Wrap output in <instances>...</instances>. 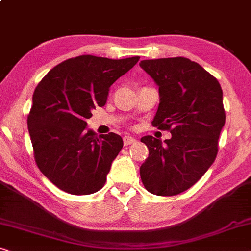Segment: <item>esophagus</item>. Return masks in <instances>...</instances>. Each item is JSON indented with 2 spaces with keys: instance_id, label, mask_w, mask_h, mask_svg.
Instances as JSON below:
<instances>
[{
  "instance_id": "esophagus-1",
  "label": "esophagus",
  "mask_w": 251,
  "mask_h": 251,
  "mask_svg": "<svg viewBox=\"0 0 251 251\" xmlns=\"http://www.w3.org/2000/svg\"><path fill=\"white\" fill-rule=\"evenodd\" d=\"M124 144L125 146H129V144H132V143H135L136 142V139L135 137H133V136H128V135H126V136H124Z\"/></svg>"
}]
</instances>
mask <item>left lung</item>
Segmentation results:
<instances>
[{
    "label": "left lung",
    "instance_id": "1",
    "mask_svg": "<svg viewBox=\"0 0 251 251\" xmlns=\"http://www.w3.org/2000/svg\"><path fill=\"white\" fill-rule=\"evenodd\" d=\"M140 67L159 87L152 125L172 133L165 141L141 139L149 149L141 179L152 195H178L196 184L216 158L225 124L223 91L199 63L182 56L142 60Z\"/></svg>",
    "mask_w": 251,
    "mask_h": 251
}]
</instances>
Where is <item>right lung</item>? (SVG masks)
I'll use <instances>...</instances> for the list:
<instances>
[{"label":"right lung","mask_w":251,"mask_h":251,"mask_svg":"<svg viewBox=\"0 0 251 251\" xmlns=\"http://www.w3.org/2000/svg\"><path fill=\"white\" fill-rule=\"evenodd\" d=\"M139 59L76 56L51 69L35 89L27 119L35 160L62 191L84 196L103 188L124 143L115 133L98 136L86 121Z\"/></svg>","instance_id":"right-lung-1"}]
</instances>
